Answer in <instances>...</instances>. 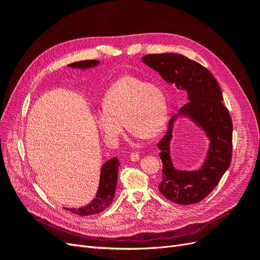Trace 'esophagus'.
<instances>
[{"label":"esophagus","instance_id":"34e87169","mask_svg":"<svg viewBox=\"0 0 260 260\" xmlns=\"http://www.w3.org/2000/svg\"><path fill=\"white\" fill-rule=\"evenodd\" d=\"M129 157L132 161H138L140 159V155L138 153H131Z\"/></svg>","mask_w":260,"mask_h":260}]
</instances>
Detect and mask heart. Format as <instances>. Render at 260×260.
<instances>
[{
    "instance_id": "b5f03b06",
    "label": "heart",
    "mask_w": 260,
    "mask_h": 260,
    "mask_svg": "<svg viewBox=\"0 0 260 260\" xmlns=\"http://www.w3.org/2000/svg\"><path fill=\"white\" fill-rule=\"evenodd\" d=\"M167 118V101L159 86L123 76L104 94L94 122L104 140L114 143L123 130V121L133 138L151 139L162 131Z\"/></svg>"
}]
</instances>
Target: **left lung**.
<instances>
[{"mask_svg": "<svg viewBox=\"0 0 260 260\" xmlns=\"http://www.w3.org/2000/svg\"><path fill=\"white\" fill-rule=\"evenodd\" d=\"M142 61L162 79L187 93L188 103L171 118L167 133L158 143L162 162L159 192L179 205L199 203L214 190L229 168L232 158V120L223 105L222 92L215 77L205 67L175 53L148 54ZM179 116L188 117L210 140L207 158L196 171L177 170L170 156L173 123Z\"/></svg>", "mask_w": 260, "mask_h": 260, "instance_id": "1", "label": "left lung"}]
</instances>
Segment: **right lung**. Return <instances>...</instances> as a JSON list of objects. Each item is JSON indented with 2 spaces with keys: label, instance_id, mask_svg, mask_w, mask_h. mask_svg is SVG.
Instances as JSON below:
<instances>
[{
  "label": "right lung",
  "instance_id": "add662e5",
  "mask_svg": "<svg viewBox=\"0 0 260 260\" xmlns=\"http://www.w3.org/2000/svg\"><path fill=\"white\" fill-rule=\"evenodd\" d=\"M100 64L99 60H80L69 64L68 67L74 69H89L96 67ZM118 167H119V161L117 157L109 159L106 161L101 168V176H100V184L95 198L92 200L88 205L79 208H65L73 214L79 216H89L95 215L99 212L105 210L109 205H111L115 192L116 185L118 180Z\"/></svg>",
  "mask_w": 260,
  "mask_h": 260
}]
</instances>
